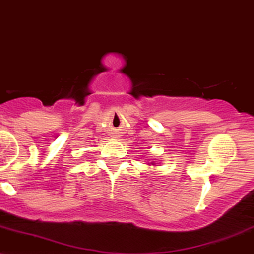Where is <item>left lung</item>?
Returning <instances> with one entry per match:
<instances>
[{
  "label": "left lung",
  "instance_id": "8db88e82",
  "mask_svg": "<svg viewBox=\"0 0 254 254\" xmlns=\"http://www.w3.org/2000/svg\"><path fill=\"white\" fill-rule=\"evenodd\" d=\"M152 164V165H154V163H151Z\"/></svg>",
  "mask_w": 254,
  "mask_h": 254
}]
</instances>
